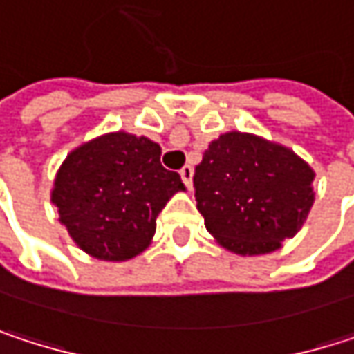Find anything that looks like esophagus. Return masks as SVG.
<instances>
[{
  "mask_svg": "<svg viewBox=\"0 0 354 354\" xmlns=\"http://www.w3.org/2000/svg\"><path fill=\"white\" fill-rule=\"evenodd\" d=\"M192 174H194L192 166H184V168L180 170V178H182V182H184L188 188H192Z\"/></svg>",
  "mask_w": 354,
  "mask_h": 354,
  "instance_id": "1",
  "label": "esophagus"
}]
</instances>
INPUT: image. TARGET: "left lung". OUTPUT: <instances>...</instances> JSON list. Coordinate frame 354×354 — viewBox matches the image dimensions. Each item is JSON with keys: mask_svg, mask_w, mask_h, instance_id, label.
I'll return each mask as SVG.
<instances>
[{"mask_svg": "<svg viewBox=\"0 0 354 354\" xmlns=\"http://www.w3.org/2000/svg\"><path fill=\"white\" fill-rule=\"evenodd\" d=\"M192 182L207 232L242 256L279 250L314 205V170L289 147L240 131L211 141Z\"/></svg>", "mask_w": 354, "mask_h": 354, "instance_id": "8db88e82", "label": "left lung"}]
</instances>
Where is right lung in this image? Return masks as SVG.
<instances>
[{
	"label": "right lung",
	"mask_w": 354,
	"mask_h": 354,
	"mask_svg": "<svg viewBox=\"0 0 354 354\" xmlns=\"http://www.w3.org/2000/svg\"><path fill=\"white\" fill-rule=\"evenodd\" d=\"M162 147L124 131L73 149L61 164L50 201L71 240L98 260L141 254L156 234L166 203L184 190L160 162Z\"/></svg>",
	"instance_id": "1"
}]
</instances>
